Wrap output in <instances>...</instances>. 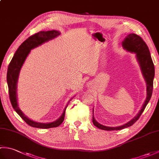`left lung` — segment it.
Returning a JSON list of instances; mask_svg holds the SVG:
<instances>
[{"mask_svg": "<svg viewBox=\"0 0 159 159\" xmlns=\"http://www.w3.org/2000/svg\"><path fill=\"white\" fill-rule=\"evenodd\" d=\"M122 47L124 49L126 50L127 51L134 52L136 54L137 59L139 63L141 72H142L144 79L146 82L147 96L142 107H141V110L139 111L137 116L126 124L122 125V126L117 127L103 126V125L98 122L93 115V124L97 128L104 130H119L124 129L125 128L129 127L135 123L141 116V115L143 112L145 108H146L148 102L151 98L152 93L153 80L154 77V66L152 59L149 48H148L146 42L139 35L134 34V33H130V34L128 35L127 37H126V38L122 42Z\"/></svg>", "mask_w": 159, "mask_h": 159, "instance_id": "obj_1", "label": "left lung"}]
</instances>
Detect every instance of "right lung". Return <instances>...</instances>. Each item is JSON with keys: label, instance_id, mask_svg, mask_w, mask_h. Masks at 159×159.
<instances>
[{"label": "right lung", "instance_id": "add662e5", "mask_svg": "<svg viewBox=\"0 0 159 159\" xmlns=\"http://www.w3.org/2000/svg\"><path fill=\"white\" fill-rule=\"evenodd\" d=\"M59 35L60 32L56 31V30H52V31H39L33 35L30 36L28 39H26L19 46V48L16 50V52H15L8 66L7 73V81L9 98L10 101H11V105L16 111V112L22 117V119L26 124L34 128H50L59 126V125L62 124L64 120L65 111L68 104H67L65 109H64L63 112L61 117L58 120L52 121V122L40 123L30 120L29 118H28L22 113V111L20 110V107H18L16 92L17 83H18L19 73L23 63L25 61L26 58L27 57L32 49L42 45L43 43L48 42L49 40L55 38L56 37Z\"/></svg>", "mask_w": 159, "mask_h": 159}]
</instances>
